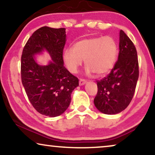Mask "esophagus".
Here are the masks:
<instances>
[{
	"instance_id": "obj_1",
	"label": "esophagus",
	"mask_w": 155,
	"mask_h": 155,
	"mask_svg": "<svg viewBox=\"0 0 155 155\" xmlns=\"http://www.w3.org/2000/svg\"><path fill=\"white\" fill-rule=\"evenodd\" d=\"M86 83V80H84V79H80L79 80V84L80 85H83Z\"/></svg>"
}]
</instances>
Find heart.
<instances>
[{"mask_svg": "<svg viewBox=\"0 0 155 155\" xmlns=\"http://www.w3.org/2000/svg\"><path fill=\"white\" fill-rule=\"evenodd\" d=\"M117 55L118 44L113 37H92L79 40L73 48L65 49L63 59L72 73H77L84 60L87 73L102 75L112 68Z\"/></svg>", "mask_w": 155, "mask_h": 155, "instance_id": "1", "label": "heart"}]
</instances>
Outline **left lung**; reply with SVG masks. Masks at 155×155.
I'll return each mask as SVG.
<instances>
[{"label": "left lung", "mask_w": 155, "mask_h": 155, "mask_svg": "<svg viewBox=\"0 0 155 155\" xmlns=\"http://www.w3.org/2000/svg\"><path fill=\"white\" fill-rule=\"evenodd\" d=\"M139 77L135 46L123 30L120 31L118 60L107 77L97 80L95 107L105 114H116L126 109L132 100Z\"/></svg>", "instance_id": "1"}]
</instances>
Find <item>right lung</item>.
<instances>
[{
	"label": "right lung",
	"mask_w": 155,
	"mask_h": 155,
	"mask_svg": "<svg viewBox=\"0 0 155 155\" xmlns=\"http://www.w3.org/2000/svg\"><path fill=\"white\" fill-rule=\"evenodd\" d=\"M65 29L42 27L29 37L21 56V79L33 107L42 115L56 117L69 107L71 93L79 85V80L63 65V51ZM46 49L53 61L48 66L38 65L33 57Z\"/></svg>",
	"instance_id": "obj_1"
}]
</instances>
